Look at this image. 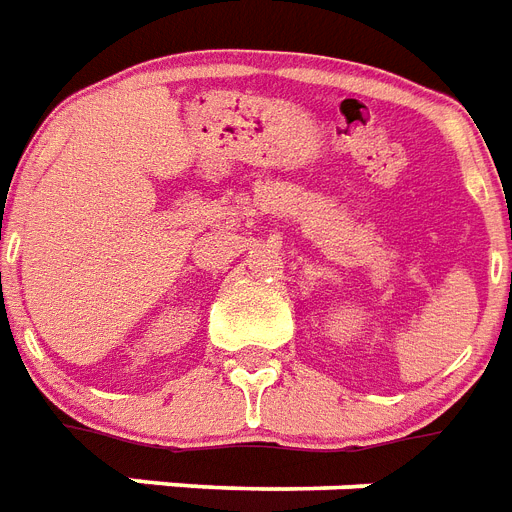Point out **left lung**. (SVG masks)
I'll list each match as a JSON object with an SVG mask.
<instances>
[{"label":"left lung","mask_w":512,"mask_h":512,"mask_svg":"<svg viewBox=\"0 0 512 512\" xmlns=\"http://www.w3.org/2000/svg\"><path fill=\"white\" fill-rule=\"evenodd\" d=\"M510 290H512V273H510Z\"/></svg>","instance_id":"8db88e82"}]
</instances>
